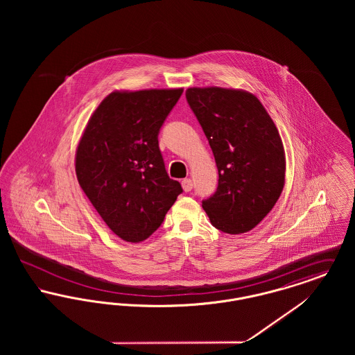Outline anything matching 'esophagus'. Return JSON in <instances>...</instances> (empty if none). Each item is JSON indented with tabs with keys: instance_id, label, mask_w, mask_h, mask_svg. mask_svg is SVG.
<instances>
[{
	"instance_id": "obj_1",
	"label": "esophagus",
	"mask_w": 355,
	"mask_h": 355,
	"mask_svg": "<svg viewBox=\"0 0 355 355\" xmlns=\"http://www.w3.org/2000/svg\"><path fill=\"white\" fill-rule=\"evenodd\" d=\"M182 187H184V190H185L186 193H187V191H190V190L193 189V182H191V180H190V178H185V180L182 181Z\"/></svg>"
}]
</instances>
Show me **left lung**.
I'll return each mask as SVG.
<instances>
[{
    "label": "left lung",
    "instance_id": "8db88e82",
    "mask_svg": "<svg viewBox=\"0 0 355 355\" xmlns=\"http://www.w3.org/2000/svg\"><path fill=\"white\" fill-rule=\"evenodd\" d=\"M186 100L213 150L218 186L203 200L211 225L246 233L263 220L285 185L282 139L259 100L243 90L190 87Z\"/></svg>",
    "mask_w": 355,
    "mask_h": 355
}]
</instances>
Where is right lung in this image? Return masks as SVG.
<instances>
[{"label":"right lung","instance_id":"add662e5","mask_svg":"<svg viewBox=\"0 0 355 355\" xmlns=\"http://www.w3.org/2000/svg\"><path fill=\"white\" fill-rule=\"evenodd\" d=\"M182 89L114 92L87 122L76 154L86 197L114 234L141 242L162 225L184 191L171 180L159 130Z\"/></svg>","mask_w":355,"mask_h":355}]
</instances>
